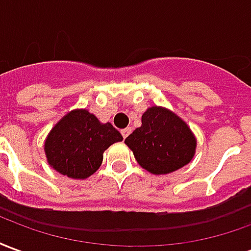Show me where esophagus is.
I'll list each match as a JSON object with an SVG mask.
<instances>
[{
	"label": "esophagus",
	"mask_w": 251,
	"mask_h": 251,
	"mask_svg": "<svg viewBox=\"0 0 251 251\" xmlns=\"http://www.w3.org/2000/svg\"><path fill=\"white\" fill-rule=\"evenodd\" d=\"M130 133H131V127H126V129H122V130H121V134H122L124 138H126V137L129 136Z\"/></svg>",
	"instance_id": "34e87169"
}]
</instances>
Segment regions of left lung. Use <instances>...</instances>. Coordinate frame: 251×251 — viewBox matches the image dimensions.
I'll use <instances>...</instances> for the list:
<instances>
[{"label":"left lung","mask_w":251,"mask_h":251,"mask_svg":"<svg viewBox=\"0 0 251 251\" xmlns=\"http://www.w3.org/2000/svg\"><path fill=\"white\" fill-rule=\"evenodd\" d=\"M137 163L154 175L171 174L188 164L196 140L184 121L169 110L151 107L142 115V125L125 140Z\"/></svg>","instance_id":"1"}]
</instances>
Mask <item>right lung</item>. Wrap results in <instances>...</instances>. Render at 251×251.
I'll return each mask as SVG.
<instances>
[{
    "label": "right lung",
    "instance_id": "obj_1",
    "mask_svg": "<svg viewBox=\"0 0 251 251\" xmlns=\"http://www.w3.org/2000/svg\"><path fill=\"white\" fill-rule=\"evenodd\" d=\"M122 141L111 124H100L87 110H75L57 122L46 141L47 160L59 174L87 179L100 167L103 152Z\"/></svg>",
    "mask_w": 251,
    "mask_h": 251
}]
</instances>
